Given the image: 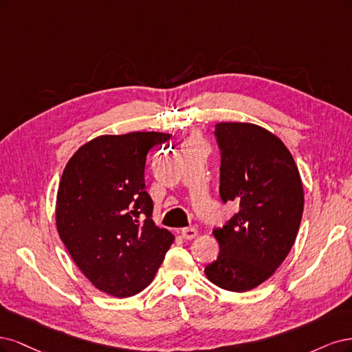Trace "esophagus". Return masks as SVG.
I'll return each instance as SVG.
<instances>
[{"label":"esophagus","mask_w":352,"mask_h":352,"mask_svg":"<svg viewBox=\"0 0 352 352\" xmlns=\"http://www.w3.org/2000/svg\"><path fill=\"white\" fill-rule=\"evenodd\" d=\"M199 234V231L196 228H183L181 231V235H183L184 240H192V238H196Z\"/></svg>","instance_id":"1"}]
</instances>
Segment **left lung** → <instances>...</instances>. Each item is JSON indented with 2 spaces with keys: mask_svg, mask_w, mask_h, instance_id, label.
Returning <instances> with one entry per match:
<instances>
[{
  "mask_svg": "<svg viewBox=\"0 0 352 352\" xmlns=\"http://www.w3.org/2000/svg\"><path fill=\"white\" fill-rule=\"evenodd\" d=\"M214 139L221 200L240 209L213 231L221 252L205 274L219 288L244 292L269 279L288 256L302 218V184L289 151L270 131L219 122Z\"/></svg>",
  "mask_w": 352,
  "mask_h": 352,
  "instance_id": "obj_1",
  "label": "left lung"
}]
</instances>
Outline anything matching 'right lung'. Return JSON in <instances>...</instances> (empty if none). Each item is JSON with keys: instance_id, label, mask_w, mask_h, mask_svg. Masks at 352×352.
Returning <instances> with one entry per match:
<instances>
[{"instance_id": "right-lung-1", "label": "right lung", "mask_w": 352, "mask_h": 352, "mask_svg": "<svg viewBox=\"0 0 352 352\" xmlns=\"http://www.w3.org/2000/svg\"><path fill=\"white\" fill-rule=\"evenodd\" d=\"M171 134L100 135L65 165L56 195V230L74 263L109 296L131 297L153 280L174 241L152 221L146 156Z\"/></svg>"}]
</instances>
